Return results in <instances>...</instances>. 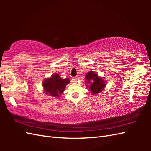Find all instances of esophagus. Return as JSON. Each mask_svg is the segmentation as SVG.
Returning a JSON list of instances; mask_svg holds the SVG:
<instances>
[{"label":"esophagus","instance_id":"esophagus-1","mask_svg":"<svg viewBox=\"0 0 151 151\" xmlns=\"http://www.w3.org/2000/svg\"><path fill=\"white\" fill-rule=\"evenodd\" d=\"M71 80H72V82H77V78H75V77L72 78Z\"/></svg>","mask_w":151,"mask_h":151}]
</instances>
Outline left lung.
<instances>
[{
	"label": "left lung",
	"instance_id": "8db88e82",
	"mask_svg": "<svg viewBox=\"0 0 151 151\" xmlns=\"http://www.w3.org/2000/svg\"><path fill=\"white\" fill-rule=\"evenodd\" d=\"M86 82L89 84V90L91 92L92 94H97L103 90L106 86L104 80L99 77L97 73L94 71H89L86 75ZM86 86H88L86 84Z\"/></svg>",
	"mask_w": 151,
	"mask_h": 151
}]
</instances>
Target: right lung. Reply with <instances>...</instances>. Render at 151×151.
Listing matches in <instances>:
<instances>
[{
  "label": "right lung",
  "mask_w": 151,
  "mask_h": 151,
  "mask_svg": "<svg viewBox=\"0 0 151 151\" xmlns=\"http://www.w3.org/2000/svg\"><path fill=\"white\" fill-rule=\"evenodd\" d=\"M69 82V78L62 79L58 74L55 73L50 78L45 79L43 82V87L47 95L58 98L63 93L66 85Z\"/></svg>",
  "instance_id": "right-lung-1"
}]
</instances>
